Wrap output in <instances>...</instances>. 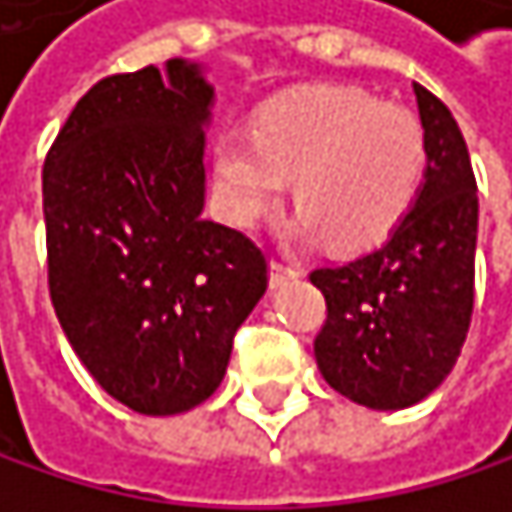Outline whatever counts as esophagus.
Returning <instances> with one entry per match:
<instances>
[{"label":"esophagus","instance_id":"obj_1","mask_svg":"<svg viewBox=\"0 0 512 512\" xmlns=\"http://www.w3.org/2000/svg\"><path fill=\"white\" fill-rule=\"evenodd\" d=\"M293 277H299V268L296 265L271 259V287H284V284H290Z\"/></svg>","mask_w":512,"mask_h":512}]
</instances>
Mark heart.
Wrapping results in <instances>:
<instances>
[{
	"instance_id": "heart-1",
	"label": "heart",
	"mask_w": 512,
	"mask_h": 512,
	"mask_svg": "<svg viewBox=\"0 0 512 512\" xmlns=\"http://www.w3.org/2000/svg\"><path fill=\"white\" fill-rule=\"evenodd\" d=\"M427 164L418 115L363 88H299L213 146V183L228 222L256 228L296 180L299 232L342 250L381 244L412 210Z\"/></svg>"
}]
</instances>
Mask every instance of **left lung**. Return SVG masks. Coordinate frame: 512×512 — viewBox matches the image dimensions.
Listing matches in <instances>:
<instances>
[{"mask_svg":"<svg viewBox=\"0 0 512 512\" xmlns=\"http://www.w3.org/2000/svg\"><path fill=\"white\" fill-rule=\"evenodd\" d=\"M415 100L427 170L412 210L378 250L311 271L326 299L317 369L369 409H406L437 391L473 314L479 201L470 152L440 97L415 85Z\"/></svg>","mask_w":512,"mask_h":512,"instance_id":"obj_1","label":"left lung"}]
</instances>
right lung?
Here are the masks:
<instances>
[{
	"label": "right lung",
	"mask_w": 512,
	"mask_h": 512,
	"mask_svg": "<svg viewBox=\"0 0 512 512\" xmlns=\"http://www.w3.org/2000/svg\"><path fill=\"white\" fill-rule=\"evenodd\" d=\"M210 103L186 60L106 75L42 167L57 320L97 385L140 415L204 403L268 287L265 253L201 216Z\"/></svg>",
	"instance_id": "right-lung-1"
}]
</instances>
